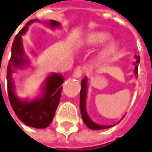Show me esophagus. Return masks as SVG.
<instances>
[{
	"label": "esophagus",
	"instance_id": "esophagus-1",
	"mask_svg": "<svg viewBox=\"0 0 152 152\" xmlns=\"http://www.w3.org/2000/svg\"><path fill=\"white\" fill-rule=\"evenodd\" d=\"M84 73V70L81 66H77L76 69L74 70V72H73V77L76 78V79H80L82 77Z\"/></svg>",
	"mask_w": 152,
	"mask_h": 152
}]
</instances>
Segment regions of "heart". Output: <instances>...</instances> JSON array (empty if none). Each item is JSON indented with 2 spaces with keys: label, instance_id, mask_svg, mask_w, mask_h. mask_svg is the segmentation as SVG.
Masks as SVG:
<instances>
[{
  "label": "heart",
  "instance_id": "1",
  "mask_svg": "<svg viewBox=\"0 0 152 152\" xmlns=\"http://www.w3.org/2000/svg\"><path fill=\"white\" fill-rule=\"evenodd\" d=\"M110 37V34L104 31H91L86 35L80 41V45L84 48L90 49L96 47L99 44H102L105 41H107ZM119 48V42L115 39H110L107 42L97 55V59L101 62H106L111 60L115 53L117 52Z\"/></svg>",
  "mask_w": 152,
  "mask_h": 152
}]
</instances>
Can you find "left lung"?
Instances as JSON below:
<instances>
[{"mask_svg":"<svg viewBox=\"0 0 152 152\" xmlns=\"http://www.w3.org/2000/svg\"><path fill=\"white\" fill-rule=\"evenodd\" d=\"M135 61L133 62L134 65V70L133 73L135 76H137L138 74V66L140 63V58L137 55L134 56ZM87 89H88V79L87 77L84 78L81 81V90H80V111H81V116L84 121V122L86 123V125L90 129L92 130H102V129H107L112 127L113 126H106V125H100L94 122L90 116L88 115L87 110H86V98H87ZM117 124V123H116Z\"/></svg>","mask_w":152,"mask_h":152,"instance_id":"1","label":"left lung"}]
</instances>
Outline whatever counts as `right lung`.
I'll return each instance as SVG.
<instances>
[{
  "label": "right lung",
  "instance_id": "right-lung-1",
  "mask_svg": "<svg viewBox=\"0 0 152 152\" xmlns=\"http://www.w3.org/2000/svg\"><path fill=\"white\" fill-rule=\"evenodd\" d=\"M33 23H41V21L38 19L28 21L13 41L11 59L7 66V91L12 108L17 117L24 124L35 128H45L51 123L56 111L64 77L57 72L50 73L42 84L40 94L31 100L29 98H20L17 96L15 80L12 78L14 72L26 69L31 66V61L24 50L22 36L26 35L29 26ZM44 24L52 30L61 26L58 21L53 19Z\"/></svg>",
  "mask_w": 152,
  "mask_h": 152
}]
</instances>
